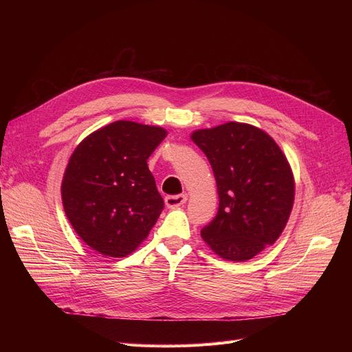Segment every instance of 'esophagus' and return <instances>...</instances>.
I'll return each mask as SVG.
<instances>
[{
    "label": "esophagus",
    "instance_id": "34e87169",
    "mask_svg": "<svg viewBox=\"0 0 352 352\" xmlns=\"http://www.w3.org/2000/svg\"><path fill=\"white\" fill-rule=\"evenodd\" d=\"M187 195L186 194H178V195H166L165 197V206L168 208L179 207L182 204H186Z\"/></svg>",
    "mask_w": 352,
    "mask_h": 352
}]
</instances>
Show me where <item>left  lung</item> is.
Returning <instances> with one entry per match:
<instances>
[{
	"instance_id": "left-lung-1",
	"label": "left lung",
	"mask_w": 352,
	"mask_h": 352,
	"mask_svg": "<svg viewBox=\"0 0 352 352\" xmlns=\"http://www.w3.org/2000/svg\"><path fill=\"white\" fill-rule=\"evenodd\" d=\"M191 138L211 164L219 198L201 236L226 260H251L287 224L295 192L289 164L268 134L248 124L199 129Z\"/></svg>"
}]
</instances>
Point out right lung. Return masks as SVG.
Masks as SVG:
<instances>
[{
  "mask_svg": "<svg viewBox=\"0 0 352 352\" xmlns=\"http://www.w3.org/2000/svg\"><path fill=\"white\" fill-rule=\"evenodd\" d=\"M166 131L116 121L88 135L72 153L63 204L72 228L92 250L125 256L146 238L164 210L146 160Z\"/></svg>",
  "mask_w": 352,
  "mask_h": 352,
  "instance_id": "add662e5",
  "label": "right lung"
}]
</instances>
